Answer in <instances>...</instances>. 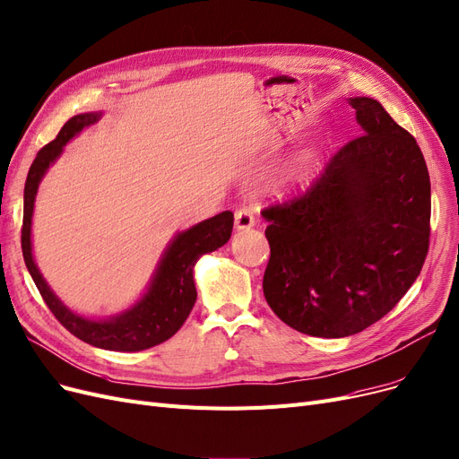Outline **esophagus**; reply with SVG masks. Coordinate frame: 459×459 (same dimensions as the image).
I'll use <instances>...</instances> for the list:
<instances>
[{
    "label": "esophagus",
    "mask_w": 459,
    "mask_h": 459,
    "mask_svg": "<svg viewBox=\"0 0 459 459\" xmlns=\"http://www.w3.org/2000/svg\"><path fill=\"white\" fill-rule=\"evenodd\" d=\"M255 225V215L249 210H238L234 213V227L236 230H247Z\"/></svg>",
    "instance_id": "esophagus-1"
}]
</instances>
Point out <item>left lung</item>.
I'll return each mask as SVG.
<instances>
[{
	"label": "left lung",
	"instance_id": "obj_1",
	"mask_svg": "<svg viewBox=\"0 0 459 459\" xmlns=\"http://www.w3.org/2000/svg\"><path fill=\"white\" fill-rule=\"evenodd\" d=\"M360 136L306 195L268 206L263 290L290 328L347 337L383 318L420 273L431 186L414 136L371 97H351Z\"/></svg>",
	"mask_w": 459,
	"mask_h": 459
}]
</instances>
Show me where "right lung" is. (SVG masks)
Masks as SVG:
<instances>
[{"label": "right lung", "mask_w": 459, "mask_h": 459, "mask_svg": "<svg viewBox=\"0 0 459 459\" xmlns=\"http://www.w3.org/2000/svg\"><path fill=\"white\" fill-rule=\"evenodd\" d=\"M101 116V112L73 116L54 141L39 150L35 161L30 167L24 187L22 255L28 272L48 309L73 335L105 351L136 352L167 342L182 328L196 300L193 268L203 255L212 253L229 242L234 213L227 210L204 219L187 230L178 232L161 255V261L157 263L146 292L122 313L107 318H90L71 311L54 294L35 264L31 249V219L39 184H41L50 165L62 155L71 138L99 122Z\"/></svg>", "instance_id": "right-lung-1"}]
</instances>
